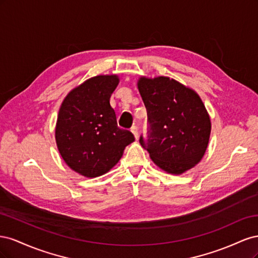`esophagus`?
Segmentation results:
<instances>
[{
	"instance_id": "obj_1",
	"label": "esophagus",
	"mask_w": 258,
	"mask_h": 258,
	"mask_svg": "<svg viewBox=\"0 0 258 258\" xmlns=\"http://www.w3.org/2000/svg\"><path fill=\"white\" fill-rule=\"evenodd\" d=\"M131 132H132V134H134V136H135V138L136 139H138V137H139V130H138V127L136 126V124H134V126H132L131 127Z\"/></svg>"
}]
</instances>
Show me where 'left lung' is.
Masks as SVG:
<instances>
[{"instance_id":"left-lung-1","label":"left lung","mask_w":258,"mask_h":258,"mask_svg":"<svg viewBox=\"0 0 258 258\" xmlns=\"http://www.w3.org/2000/svg\"><path fill=\"white\" fill-rule=\"evenodd\" d=\"M147 112V137L140 143L162 170L181 174L204 157L211 121L200 97L169 77L138 83Z\"/></svg>"}]
</instances>
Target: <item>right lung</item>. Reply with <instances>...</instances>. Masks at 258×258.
<instances>
[{
  "label": "right lung",
  "instance_id": "add662e5",
  "mask_svg": "<svg viewBox=\"0 0 258 258\" xmlns=\"http://www.w3.org/2000/svg\"><path fill=\"white\" fill-rule=\"evenodd\" d=\"M116 75H100L69 93L56 126L58 150L67 165L87 177L110 171L124 147L135 141L132 132L117 126L110 98L118 85Z\"/></svg>",
  "mask_w": 258,
  "mask_h": 258
}]
</instances>
